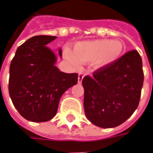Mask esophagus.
<instances>
[{
  "instance_id": "34e87169",
  "label": "esophagus",
  "mask_w": 153,
  "mask_h": 153,
  "mask_svg": "<svg viewBox=\"0 0 153 153\" xmlns=\"http://www.w3.org/2000/svg\"><path fill=\"white\" fill-rule=\"evenodd\" d=\"M83 78H84V74L82 73L79 74V77H78V83L79 84H81L82 80H83Z\"/></svg>"
}]
</instances>
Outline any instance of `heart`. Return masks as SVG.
Segmentation results:
<instances>
[{"instance_id":"1","label":"heart","mask_w":153,"mask_h":153,"mask_svg":"<svg viewBox=\"0 0 153 153\" xmlns=\"http://www.w3.org/2000/svg\"><path fill=\"white\" fill-rule=\"evenodd\" d=\"M124 51V45L120 40L100 39L77 42L73 51L65 48L64 55L74 66L91 62L95 69L102 70L116 63L123 56Z\"/></svg>"}]
</instances>
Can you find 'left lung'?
Masks as SVG:
<instances>
[{
	"instance_id": "obj_1",
	"label": "left lung",
	"mask_w": 153,
	"mask_h": 153,
	"mask_svg": "<svg viewBox=\"0 0 153 153\" xmlns=\"http://www.w3.org/2000/svg\"><path fill=\"white\" fill-rule=\"evenodd\" d=\"M144 74L137 51L82 80L87 119L101 128H114L126 121L139 105Z\"/></svg>"
}]
</instances>
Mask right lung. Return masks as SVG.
Returning <instances> with one entry per match:
<instances>
[{
    "label": "right lung",
    "mask_w": 153,
    "mask_h": 153,
    "mask_svg": "<svg viewBox=\"0 0 153 153\" xmlns=\"http://www.w3.org/2000/svg\"><path fill=\"white\" fill-rule=\"evenodd\" d=\"M56 38L39 35L26 40L10 65V97L21 116L31 122L52 119L62 94L78 82L77 74L63 73L55 66L56 55L46 45ZM58 53L62 57L61 48Z\"/></svg>",
    "instance_id": "right-lung-1"
}]
</instances>
